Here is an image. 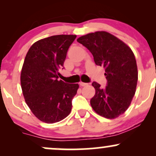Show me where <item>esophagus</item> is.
Segmentation results:
<instances>
[{"instance_id": "obj_1", "label": "esophagus", "mask_w": 156, "mask_h": 156, "mask_svg": "<svg viewBox=\"0 0 156 156\" xmlns=\"http://www.w3.org/2000/svg\"><path fill=\"white\" fill-rule=\"evenodd\" d=\"M80 87H86V86L88 85V83H83V82H80Z\"/></svg>"}]
</instances>
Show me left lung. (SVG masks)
I'll return each instance as SVG.
<instances>
[{
  "label": "left lung",
  "instance_id": "obj_1",
  "mask_svg": "<svg viewBox=\"0 0 156 156\" xmlns=\"http://www.w3.org/2000/svg\"><path fill=\"white\" fill-rule=\"evenodd\" d=\"M91 52L94 63L105 69L106 87L93 82L95 94L90 103L97 114L107 119L122 114L131 103L138 80L136 61L131 49L105 31H97L77 39Z\"/></svg>",
  "mask_w": 156,
  "mask_h": 156
}]
</instances>
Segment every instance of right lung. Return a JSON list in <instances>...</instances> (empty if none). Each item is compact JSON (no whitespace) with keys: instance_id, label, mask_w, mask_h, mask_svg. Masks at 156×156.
<instances>
[{"instance_id":"right-lung-1","label":"right lung","mask_w":156,"mask_h":156,"mask_svg":"<svg viewBox=\"0 0 156 156\" xmlns=\"http://www.w3.org/2000/svg\"><path fill=\"white\" fill-rule=\"evenodd\" d=\"M76 35H55L36 42L28 50L21 71L20 82L27 105L39 120L55 123L72 109L78 83L58 80L60 69Z\"/></svg>"}]
</instances>
